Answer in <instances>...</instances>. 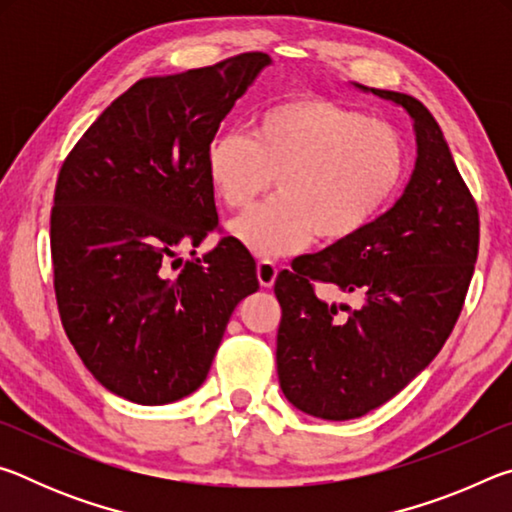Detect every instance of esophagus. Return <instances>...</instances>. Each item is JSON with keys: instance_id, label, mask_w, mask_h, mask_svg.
<instances>
[{"instance_id": "obj_1", "label": "esophagus", "mask_w": 512, "mask_h": 512, "mask_svg": "<svg viewBox=\"0 0 512 512\" xmlns=\"http://www.w3.org/2000/svg\"><path fill=\"white\" fill-rule=\"evenodd\" d=\"M275 277H277V264L273 259H259L257 262V280L262 287H273L275 284Z\"/></svg>"}]
</instances>
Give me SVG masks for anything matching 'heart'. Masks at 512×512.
Here are the masks:
<instances>
[{"label":"heart","instance_id":"1","mask_svg":"<svg viewBox=\"0 0 512 512\" xmlns=\"http://www.w3.org/2000/svg\"><path fill=\"white\" fill-rule=\"evenodd\" d=\"M207 178L228 210H246L232 235L262 257L298 253L314 235L343 244L375 223L409 169V146L391 121L325 97H293L264 108L250 135H216Z\"/></svg>","mask_w":512,"mask_h":512}]
</instances>
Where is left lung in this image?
<instances>
[{
  "label": "left lung",
  "instance_id": "left-lung-1",
  "mask_svg": "<svg viewBox=\"0 0 512 512\" xmlns=\"http://www.w3.org/2000/svg\"><path fill=\"white\" fill-rule=\"evenodd\" d=\"M370 92L413 119L409 185L361 235L293 259L275 280L280 388L323 420L361 418L429 366L461 316L479 257V207L438 121L409 94ZM316 281L354 292L362 305L327 306Z\"/></svg>",
  "mask_w": 512,
  "mask_h": 512
}]
</instances>
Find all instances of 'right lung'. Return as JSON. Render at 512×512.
<instances>
[{"label":"right lung","mask_w":512,"mask_h":512,"mask_svg":"<svg viewBox=\"0 0 512 512\" xmlns=\"http://www.w3.org/2000/svg\"><path fill=\"white\" fill-rule=\"evenodd\" d=\"M271 58L262 51L137 81L60 167L51 262L67 339L101 386L169 404L210 372L232 311L259 289L235 237L187 259L219 230L205 153ZM179 268L176 276L172 275Z\"/></svg>","instance_id":"right-lung-1"}]
</instances>
